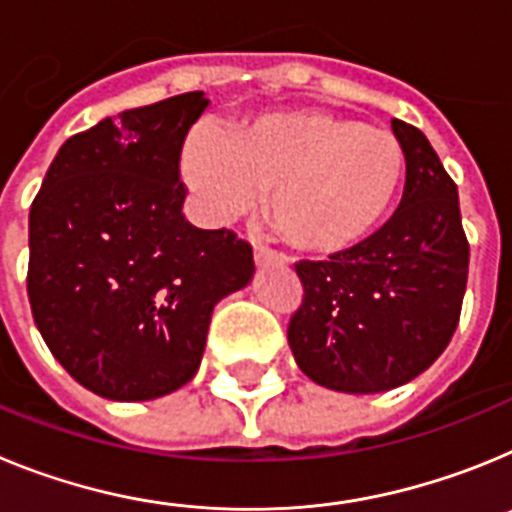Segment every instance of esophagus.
<instances>
[{"instance_id":"esophagus-1","label":"esophagus","mask_w":512,"mask_h":512,"mask_svg":"<svg viewBox=\"0 0 512 512\" xmlns=\"http://www.w3.org/2000/svg\"><path fill=\"white\" fill-rule=\"evenodd\" d=\"M253 261H256V266H266V264L284 266L287 264V256H282V253L277 251H269V248H256V251H253Z\"/></svg>"}]
</instances>
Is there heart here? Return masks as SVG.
I'll return each instance as SVG.
<instances>
[{"mask_svg": "<svg viewBox=\"0 0 512 512\" xmlns=\"http://www.w3.org/2000/svg\"><path fill=\"white\" fill-rule=\"evenodd\" d=\"M182 176L202 215L223 223L261 189L271 228L307 256L354 251L390 215L405 182V151L390 130L320 107L274 110L225 135L197 130Z\"/></svg>", "mask_w": 512, "mask_h": 512, "instance_id": "b5f03b06", "label": "heart"}]
</instances>
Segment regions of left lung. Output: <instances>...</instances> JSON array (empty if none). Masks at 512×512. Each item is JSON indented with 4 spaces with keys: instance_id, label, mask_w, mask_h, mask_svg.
Returning a JSON list of instances; mask_svg holds the SVG:
<instances>
[{
    "instance_id": "1",
    "label": "left lung",
    "mask_w": 512,
    "mask_h": 512,
    "mask_svg": "<svg viewBox=\"0 0 512 512\" xmlns=\"http://www.w3.org/2000/svg\"><path fill=\"white\" fill-rule=\"evenodd\" d=\"M405 151L395 215L354 251L300 261L305 287L287 341L320 387L348 395L395 390L449 346L467 289L469 243L459 192L423 133L392 120Z\"/></svg>"
}]
</instances>
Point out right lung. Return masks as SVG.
<instances>
[{
	"mask_svg": "<svg viewBox=\"0 0 512 512\" xmlns=\"http://www.w3.org/2000/svg\"><path fill=\"white\" fill-rule=\"evenodd\" d=\"M207 104L189 92L104 117L63 143L30 207L35 325L58 364L107 400L187 384L215 305L253 279L248 243L182 215L179 156Z\"/></svg>",
	"mask_w": 512,
	"mask_h": 512,
	"instance_id": "obj_1",
	"label": "right lung"
}]
</instances>
